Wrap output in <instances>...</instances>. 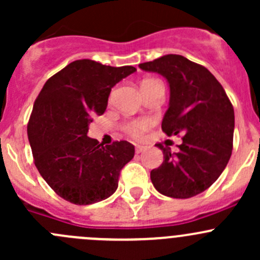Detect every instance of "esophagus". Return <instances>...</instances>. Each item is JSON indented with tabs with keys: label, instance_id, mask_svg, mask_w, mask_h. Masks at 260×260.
Instances as JSON below:
<instances>
[{
	"label": "esophagus",
	"instance_id": "esophagus-1",
	"mask_svg": "<svg viewBox=\"0 0 260 260\" xmlns=\"http://www.w3.org/2000/svg\"><path fill=\"white\" fill-rule=\"evenodd\" d=\"M146 147L145 146H141V145H137L136 146V153H141V152L145 151Z\"/></svg>",
	"mask_w": 260,
	"mask_h": 260
}]
</instances>
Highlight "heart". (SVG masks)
I'll return each mask as SVG.
<instances>
[{
    "instance_id": "heart-1",
    "label": "heart",
    "mask_w": 260,
    "mask_h": 260,
    "mask_svg": "<svg viewBox=\"0 0 260 260\" xmlns=\"http://www.w3.org/2000/svg\"><path fill=\"white\" fill-rule=\"evenodd\" d=\"M156 81V79H146L142 81V86L146 84ZM152 125V119L149 118H140V119H131L125 120L123 123V131L127 133L128 136L133 138H141L147 132L149 127Z\"/></svg>"
}]
</instances>
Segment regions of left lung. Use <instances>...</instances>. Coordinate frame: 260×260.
<instances>
[{"label":"left lung","instance_id":"obj_1","mask_svg":"<svg viewBox=\"0 0 260 260\" xmlns=\"http://www.w3.org/2000/svg\"><path fill=\"white\" fill-rule=\"evenodd\" d=\"M170 84V107L162 120L167 136H182L180 151L157 143L164 162L151 171L162 195L188 199L209 188L229 162L234 136V108L221 84L205 67L176 54L140 64Z\"/></svg>","mask_w":260,"mask_h":260}]
</instances>
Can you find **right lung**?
<instances>
[{
    "label": "right lung",
    "mask_w": 260,
    "mask_h": 260,
    "mask_svg": "<svg viewBox=\"0 0 260 260\" xmlns=\"http://www.w3.org/2000/svg\"><path fill=\"white\" fill-rule=\"evenodd\" d=\"M136 72L75 60L49 78L27 123L34 162L56 195L75 205H89L117 190L120 170L135 156L127 141L103 146L88 137L91 117L102 115L112 88Z\"/></svg>",
    "instance_id": "1"
}]
</instances>
